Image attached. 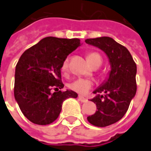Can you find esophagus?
I'll return each instance as SVG.
<instances>
[{"label":"esophagus","instance_id":"1","mask_svg":"<svg viewBox=\"0 0 151 151\" xmlns=\"http://www.w3.org/2000/svg\"><path fill=\"white\" fill-rule=\"evenodd\" d=\"M78 100L81 102L87 101V99H86V98H85V97H83V96H79V97H78Z\"/></svg>","mask_w":151,"mask_h":151}]
</instances>
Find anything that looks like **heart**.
<instances>
[{
	"label": "heart",
	"mask_w": 151,
	"mask_h": 151,
	"mask_svg": "<svg viewBox=\"0 0 151 151\" xmlns=\"http://www.w3.org/2000/svg\"><path fill=\"white\" fill-rule=\"evenodd\" d=\"M86 57H87V60L89 61V63L91 64L92 66L96 65V64H99L101 65V64L102 62V58L101 55L99 54L98 52H96V51L89 52L87 55H86ZM68 69L69 58H65L63 60L62 65H61V70L65 73V72H67ZM93 86H94V82L92 81L91 80L79 78V79H76V80H75L70 83L69 85V87L71 91L76 92L78 94L86 95L90 91V90L93 87Z\"/></svg>",
	"instance_id": "obj_1"
}]
</instances>
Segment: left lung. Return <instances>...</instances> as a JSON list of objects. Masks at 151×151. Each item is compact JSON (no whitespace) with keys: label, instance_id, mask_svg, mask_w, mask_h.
I'll use <instances>...</instances> for the list:
<instances>
[{"label":"left lung","instance_id":"1","mask_svg":"<svg viewBox=\"0 0 151 151\" xmlns=\"http://www.w3.org/2000/svg\"><path fill=\"white\" fill-rule=\"evenodd\" d=\"M86 42L105 51L111 65L108 80L94 91L97 96L91 101L96 105L97 111L87 117L91 125L105 127L120 120L128 111L137 88L136 64L130 51L111 37L86 39ZM103 92L104 96L99 95Z\"/></svg>","mask_w":151,"mask_h":151}]
</instances>
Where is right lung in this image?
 Listing matches in <instances>:
<instances>
[{
    "label": "right lung",
    "instance_id": "add662e5",
    "mask_svg": "<svg viewBox=\"0 0 151 151\" xmlns=\"http://www.w3.org/2000/svg\"><path fill=\"white\" fill-rule=\"evenodd\" d=\"M80 41L49 36L21 55L16 66L14 96L21 112L32 123L45 125L54 122L64 101L78 96L72 91L60 90L64 87L62 62Z\"/></svg>",
    "mask_w": 151,
    "mask_h": 151
}]
</instances>
